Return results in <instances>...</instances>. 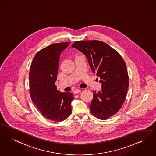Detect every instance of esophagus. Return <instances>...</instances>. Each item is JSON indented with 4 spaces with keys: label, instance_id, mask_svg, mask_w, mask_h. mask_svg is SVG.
Instances as JSON below:
<instances>
[{
    "label": "esophagus",
    "instance_id": "esophagus-1",
    "mask_svg": "<svg viewBox=\"0 0 156 156\" xmlns=\"http://www.w3.org/2000/svg\"><path fill=\"white\" fill-rule=\"evenodd\" d=\"M80 92H81V90H80V89H75V90L74 91V94H79V93H80Z\"/></svg>",
    "mask_w": 156,
    "mask_h": 156
}]
</instances>
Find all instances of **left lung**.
Listing matches in <instances>:
<instances>
[{
	"mask_svg": "<svg viewBox=\"0 0 156 156\" xmlns=\"http://www.w3.org/2000/svg\"><path fill=\"white\" fill-rule=\"evenodd\" d=\"M72 47L85 55L92 71L100 78L101 90L94 92L90 112L100 119L110 118L122 106L129 87L124 60L116 50L100 41H76Z\"/></svg>",
	"mask_w": 156,
	"mask_h": 156,
	"instance_id": "left-lung-1",
	"label": "left lung"
}]
</instances>
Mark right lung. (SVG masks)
I'll use <instances>...</instances> for the list:
<instances>
[{
    "mask_svg": "<svg viewBox=\"0 0 156 156\" xmlns=\"http://www.w3.org/2000/svg\"><path fill=\"white\" fill-rule=\"evenodd\" d=\"M69 44H51L39 50L30 67L29 80L32 101L44 118L55 122L67 119L72 112L73 94L61 92L55 85L60 56Z\"/></svg>",
    "mask_w": 156,
    "mask_h": 156,
    "instance_id": "obj_1",
    "label": "right lung"
}]
</instances>
